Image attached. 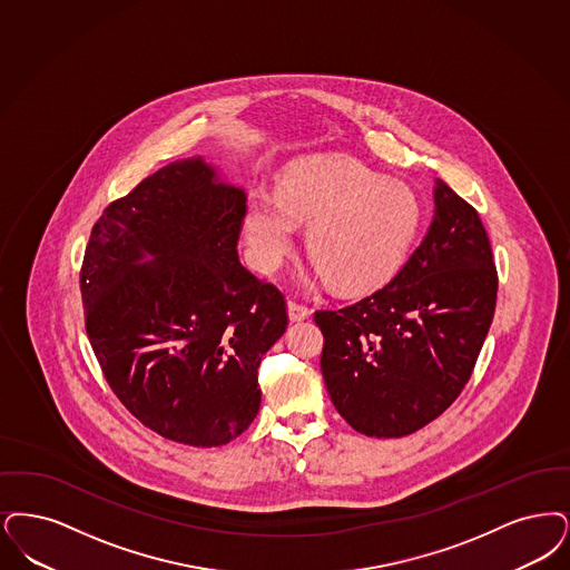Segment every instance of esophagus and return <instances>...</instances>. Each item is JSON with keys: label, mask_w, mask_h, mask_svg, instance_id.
<instances>
[{"label": "esophagus", "mask_w": 570, "mask_h": 570, "mask_svg": "<svg viewBox=\"0 0 570 570\" xmlns=\"http://www.w3.org/2000/svg\"><path fill=\"white\" fill-rule=\"evenodd\" d=\"M288 316H291L293 322H301V320H307L312 316V309L307 305L298 303L295 298H291L288 301Z\"/></svg>", "instance_id": "1"}]
</instances>
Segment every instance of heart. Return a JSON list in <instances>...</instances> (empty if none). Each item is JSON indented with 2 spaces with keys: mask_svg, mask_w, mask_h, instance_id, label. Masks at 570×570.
I'll use <instances>...</instances> for the list:
<instances>
[{
  "mask_svg": "<svg viewBox=\"0 0 570 570\" xmlns=\"http://www.w3.org/2000/svg\"><path fill=\"white\" fill-rule=\"evenodd\" d=\"M422 223V205L405 184L358 160L309 157L288 165L279 199L256 197L246 216L256 265L274 272L309 225L307 250L331 286L373 291L403 267Z\"/></svg>",
  "mask_w": 570,
  "mask_h": 570,
  "instance_id": "heart-1",
  "label": "heart"
}]
</instances>
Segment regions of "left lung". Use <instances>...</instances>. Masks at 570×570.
I'll return each instance as SVG.
<instances>
[{
  "instance_id": "obj_1",
  "label": "left lung",
  "mask_w": 570,
  "mask_h": 570,
  "mask_svg": "<svg viewBox=\"0 0 570 570\" xmlns=\"http://www.w3.org/2000/svg\"><path fill=\"white\" fill-rule=\"evenodd\" d=\"M434 205L424 242L384 288L314 314L331 401L366 436H405L448 410L494 318L499 274L478 209L441 180Z\"/></svg>"
}]
</instances>
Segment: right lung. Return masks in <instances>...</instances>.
<instances>
[{"label":"right lung","instance_id":"right-lung-1","mask_svg":"<svg viewBox=\"0 0 570 570\" xmlns=\"http://www.w3.org/2000/svg\"><path fill=\"white\" fill-rule=\"evenodd\" d=\"M246 193L202 159L169 163L104 209L80 269L85 326L118 401L160 436L216 448L261 407L284 295L239 263ZM153 253L156 261L141 264Z\"/></svg>","mask_w":570,"mask_h":570}]
</instances>
